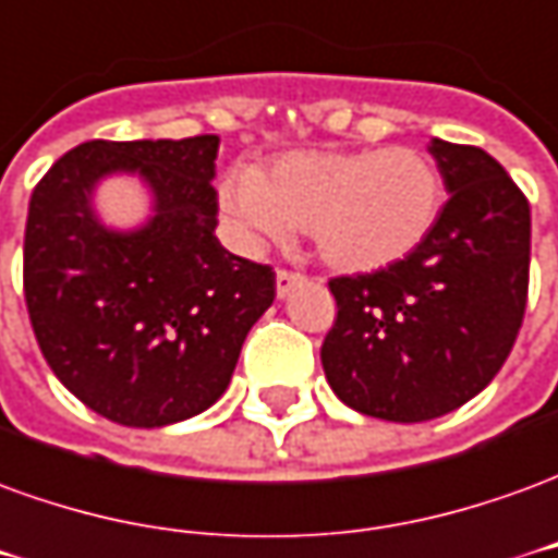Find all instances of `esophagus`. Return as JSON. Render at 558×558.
Masks as SVG:
<instances>
[{
  "mask_svg": "<svg viewBox=\"0 0 558 558\" xmlns=\"http://www.w3.org/2000/svg\"><path fill=\"white\" fill-rule=\"evenodd\" d=\"M306 282V276L303 272H294V270H276V294L279 298H288L291 291L298 286Z\"/></svg>",
  "mask_w": 558,
  "mask_h": 558,
  "instance_id": "34e87169",
  "label": "esophagus"
}]
</instances>
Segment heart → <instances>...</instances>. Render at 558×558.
Instances as JSON below:
<instances>
[{"label":"heart","mask_w":558,"mask_h":558,"mask_svg":"<svg viewBox=\"0 0 558 558\" xmlns=\"http://www.w3.org/2000/svg\"><path fill=\"white\" fill-rule=\"evenodd\" d=\"M441 173L414 146L291 153L267 171L234 168L222 183L225 213L246 243L310 231L330 267L373 272L409 258L436 228Z\"/></svg>","instance_id":"obj_1"}]
</instances>
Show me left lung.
I'll use <instances>...</instances> for the list:
<instances>
[{
    "label": "left lung",
    "mask_w": 558,
    "mask_h": 558,
    "mask_svg": "<svg viewBox=\"0 0 558 558\" xmlns=\"http://www.w3.org/2000/svg\"><path fill=\"white\" fill-rule=\"evenodd\" d=\"M450 192L436 228L385 270L336 276L324 375L354 412L421 424L496 378L529 298V201L481 146L433 141Z\"/></svg>",
    "instance_id": "8db88e82"
}]
</instances>
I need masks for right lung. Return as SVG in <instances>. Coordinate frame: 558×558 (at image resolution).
Masks as SVG:
<instances>
[{
	"mask_svg": "<svg viewBox=\"0 0 558 558\" xmlns=\"http://www.w3.org/2000/svg\"><path fill=\"white\" fill-rule=\"evenodd\" d=\"M216 134L86 141L38 180L23 236V294L38 349L86 409L122 426L177 424L222 397L243 339L276 298L267 264L216 240ZM141 172L157 216L108 232L92 189Z\"/></svg>",
	"mask_w": 558,
	"mask_h": 558,
	"instance_id": "right-lung-1",
	"label": "right lung"
}]
</instances>
